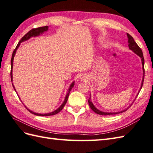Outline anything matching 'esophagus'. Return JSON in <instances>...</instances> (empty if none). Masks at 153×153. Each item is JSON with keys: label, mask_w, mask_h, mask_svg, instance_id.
Here are the masks:
<instances>
[{"label": "esophagus", "mask_w": 153, "mask_h": 153, "mask_svg": "<svg viewBox=\"0 0 153 153\" xmlns=\"http://www.w3.org/2000/svg\"><path fill=\"white\" fill-rule=\"evenodd\" d=\"M80 80L81 81H86V77H85V76H80Z\"/></svg>", "instance_id": "1"}]
</instances>
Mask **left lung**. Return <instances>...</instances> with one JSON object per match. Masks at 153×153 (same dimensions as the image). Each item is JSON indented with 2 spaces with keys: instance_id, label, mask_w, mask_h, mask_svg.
I'll list each match as a JSON object with an SVG mask.
<instances>
[{
  "instance_id": "left-lung-1",
  "label": "left lung",
  "mask_w": 153,
  "mask_h": 153,
  "mask_svg": "<svg viewBox=\"0 0 153 153\" xmlns=\"http://www.w3.org/2000/svg\"><path fill=\"white\" fill-rule=\"evenodd\" d=\"M127 34V37H128V47L130 50H132L133 52H134L137 55H138L141 58V63H142V68H143V79H142V81H141V87L140 88V91L138 92V93L137 94V96L139 94L140 91H141L142 86H143V80H144V74H145V70H144V63H145V60H144V58H143V52H142L141 48L138 46V45L136 44V42L134 41V38H132V36H131L129 34ZM136 96V97H137ZM91 96L90 95V98L88 100V104H89V106L91 107V109L93 110L94 112H95L96 113H97L98 115H115V114H117V113H120L126 111V110L128 109V108H127L126 109L123 110V111H120L119 112H104L100 111V110L98 109L97 108L95 107L94 105V104H93V102L91 101ZM135 98V99H136Z\"/></svg>"
}]
</instances>
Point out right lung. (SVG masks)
I'll return each instance as SVG.
<instances>
[{"instance_id": "right-lung-1", "label": "right lung", "mask_w": 153, "mask_h": 153, "mask_svg": "<svg viewBox=\"0 0 153 153\" xmlns=\"http://www.w3.org/2000/svg\"><path fill=\"white\" fill-rule=\"evenodd\" d=\"M48 28L49 27L48 26H45V27H38V28H33V29L30 30V31H28V33L25 35V36L21 39V40L19 42L18 44H17V45L16 46V49H14V51H13V53H12V59H11V72H10V76H11V80H12V82L13 81V75H12V69H13V59H14V56H15V55H16V51L17 49H18V48L19 47V45L21 44V43H22L23 42H25L26 40H28V39H30V38L32 37H36V36H39V35H40L42 34H43L44 32H46L48 30ZM74 82L75 81H73V82L70 84V87L68 89V93H67L66 97H65V100H64V102H62V104L60 105V107L59 108L56 109V110H55V111H53L52 112H50V113H35L33 111H31V110H30L29 109H28L25 105L26 108L31 113H33V114L35 115H38V116H50V115H56L57 114V113L59 112H60L61 110L62 109V108H64V106L65 105L66 103L67 102V100H68V97H69V94L70 93V91L72 88L74 87ZM12 85H13V87L14 88V90H15V91L16 92V88L15 87H14L13 84L12 83ZM19 98V97H18ZM20 99V98H19Z\"/></svg>"}]
</instances>
